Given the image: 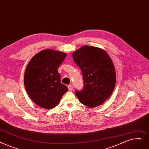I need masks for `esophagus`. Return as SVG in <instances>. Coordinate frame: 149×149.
I'll return each instance as SVG.
<instances>
[{
    "label": "esophagus",
    "instance_id": "34e87169",
    "mask_svg": "<svg viewBox=\"0 0 149 149\" xmlns=\"http://www.w3.org/2000/svg\"><path fill=\"white\" fill-rule=\"evenodd\" d=\"M68 88L69 91H71L73 90V86H72V85H69L68 86Z\"/></svg>",
    "mask_w": 149,
    "mask_h": 149
}]
</instances>
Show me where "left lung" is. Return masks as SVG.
I'll return each mask as SVG.
<instances>
[{"mask_svg": "<svg viewBox=\"0 0 149 149\" xmlns=\"http://www.w3.org/2000/svg\"><path fill=\"white\" fill-rule=\"evenodd\" d=\"M74 62L82 72L83 88L75 95L82 104L97 107L112 94L116 81L114 64L105 50L85 46L72 54Z\"/></svg>", "mask_w": 149, "mask_h": 149, "instance_id": "1", "label": "left lung"}]
</instances>
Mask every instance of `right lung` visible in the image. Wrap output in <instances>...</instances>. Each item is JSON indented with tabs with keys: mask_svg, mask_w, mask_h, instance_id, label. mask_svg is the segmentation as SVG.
<instances>
[{
	"mask_svg": "<svg viewBox=\"0 0 149 149\" xmlns=\"http://www.w3.org/2000/svg\"><path fill=\"white\" fill-rule=\"evenodd\" d=\"M66 54L46 49L36 54L29 63L24 74V85L31 99L42 108L50 109L59 103L68 87L61 83L58 72Z\"/></svg>",
	"mask_w": 149,
	"mask_h": 149,
	"instance_id": "add662e5",
	"label": "right lung"
}]
</instances>
